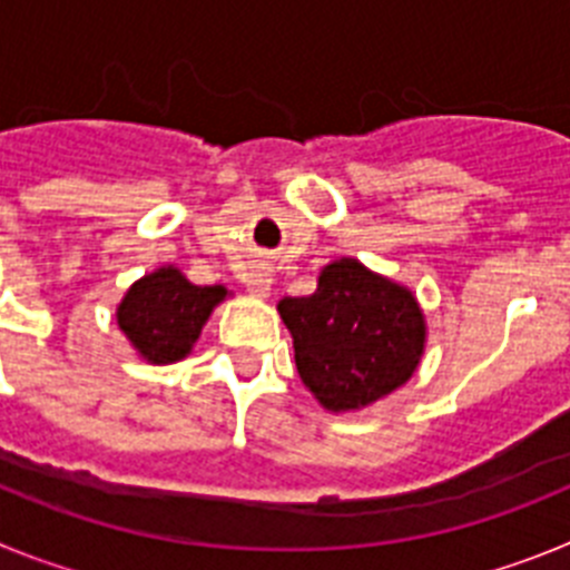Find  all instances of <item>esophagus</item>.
<instances>
[{
  "label": "esophagus",
  "instance_id": "esophagus-1",
  "mask_svg": "<svg viewBox=\"0 0 570 570\" xmlns=\"http://www.w3.org/2000/svg\"><path fill=\"white\" fill-rule=\"evenodd\" d=\"M242 282H245L248 294H254V296H268L271 294V274H268V271H248V274H242Z\"/></svg>",
  "mask_w": 570,
  "mask_h": 570
}]
</instances>
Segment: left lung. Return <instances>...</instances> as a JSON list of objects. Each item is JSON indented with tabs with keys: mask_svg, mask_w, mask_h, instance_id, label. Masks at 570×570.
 Instances as JSON below:
<instances>
[{
	"mask_svg": "<svg viewBox=\"0 0 570 570\" xmlns=\"http://www.w3.org/2000/svg\"><path fill=\"white\" fill-rule=\"evenodd\" d=\"M296 371L328 411H354L391 394L420 365L425 322L411 291L356 259L322 271L316 294L285 296Z\"/></svg>",
	"mask_w": 570,
	"mask_h": 570,
	"instance_id": "8db88e82",
	"label": "left lung"
}]
</instances>
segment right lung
<instances>
[{
    "instance_id": "right-lung-1",
    "label": "right lung",
    "mask_w": 570,
    "mask_h": 570,
    "mask_svg": "<svg viewBox=\"0 0 570 570\" xmlns=\"http://www.w3.org/2000/svg\"><path fill=\"white\" fill-rule=\"evenodd\" d=\"M223 296V285H190L176 268H159L128 291L116 320L145 360L165 365L188 354Z\"/></svg>"
}]
</instances>
